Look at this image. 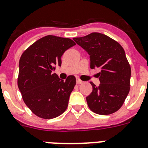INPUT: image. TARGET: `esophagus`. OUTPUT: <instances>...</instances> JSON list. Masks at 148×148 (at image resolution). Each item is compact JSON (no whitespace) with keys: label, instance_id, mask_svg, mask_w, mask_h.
<instances>
[{"label":"esophagus","instance_id":"34e87169","mask_svg":"<svg viewBox=\"0 0 148 148\" xmlns=\"http://www.w3.org/2000/svg\"><path fill=\"white\" fill-rule=\"evenodd\" d=\"M76 82H77V84H82V83H83V82H82L81 79H79V78H77Z\"/></svg>","mask_w":148,"mask_h":148}]
</instances>
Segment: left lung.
I'll return each mask as SVG.
<instances>
[{
  "label": "left lung",
  "instance_id": "obj_1",
  "mask_svg": "<svg viewBox=\"0 0 148 148\" xmlns=\"http://www.w3.org/2000/svg\"><path fill=\"white\" fill-rule=\"evenodd\" d=\"M90 56V68H99L100 84L90 82L92 91L86 98L88 107L99 115H109L120 109L130 91L131 69L123 47L108 35L92 32L74 38Z\"/></svg>",
  "mask_w": 148,
  "mask_h": 148
}]
</instances>
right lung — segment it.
<instances>
[{
    "mask_svg": "<svg viewBox=\"0 0 148 148\" xmlns=\"http://www.w3.org/2000/svg\"><path fill=\"white\" fill-rule=\"evenodd\" d=\"M75 43L70 38L47 35L35 41L21 55L18 86L26 105L45 119L58 117L67 108L76 81L74 75L61 80L53 73L61 65V56Z\"/></svg>",
    "mask_w": 148,
    "mask_h": 148,
    "instance_id": "obj_1",
    "label": "right lung"
}]
</instances>
